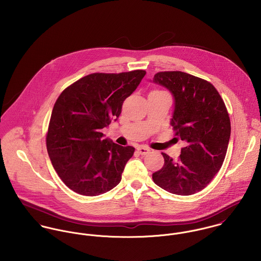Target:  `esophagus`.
<instances>
[{
  "instance_id": "1",
  "label": "esophagus",
  "mask_w": 261,
  "mask_h": 261,
  "mask_svg": "<svg viewBox=\"0 0 261 261\" xmlns=\"http://www.w3.org/2000/svg\"><path fill=\"white\" fill-rule=\"evenodd\" d=\"M137 149H138V151H139L141 154H147V153L149 151V148H147V147H143V146L138 147Z\"/></svg>"
}]
</instances>
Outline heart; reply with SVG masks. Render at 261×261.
<instances>
[{"label": "heart", "mask_w": 261, "mask_h": 261, "mask_svg": "<svg viewBox=\"0 0 261 261\" xmlns=\"http://www.w3.org/2000/svg\"><path fill=\"white\" fill-rule=\"evenodd\" d=\"M151 92H162V91H159V90H153V91H151Z\"/></svg>", "instance_id": "b5f03b06"}]
</instances>
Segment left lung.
<instances>
[{"label": "left lung", "instance_id": "obj_1", "mask_svg": "<svg viewBox=\"0 0 261 261\" xmlns=\"http://www.w3.org/2000/svg\"><path fill=\"white\" fill-rule=\"evenodd\" d=\"M150 82L172 93L171 125L186 142L178 160L163 153L165 164L152 180L172 194L193 195L212 181L223 164L231 134L223 99L210 82L182 71L159 72Z\"/></svg>", "mask_w": 261, "mask_h": 261}]
</instances>
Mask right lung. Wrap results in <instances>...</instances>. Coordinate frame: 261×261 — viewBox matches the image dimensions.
<instances>
[{
	"label": "right lung",
	"instance_id": "add662e5",
	"mask_svg": "<svg viewBox=\"0 0 261 261\" xmlns=\"http://www.w3.org/2000/svg\"><path fill=\"white\" fill-rule=\"evenodd\" d=\"M145 70L92 73L68 86L57 98L46 137L47 151L63 183L84 196L111 191L135 148L103 139L101 129L116 120Z\"/></svg>",
	"mask_w": 261,
	"mask_h": 261
}]
</instances>
